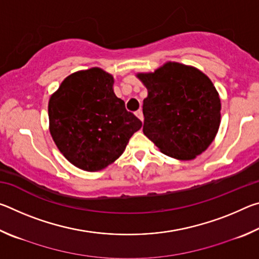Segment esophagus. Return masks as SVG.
Here are the masks:
<instances>
[{
    "instance_id": "1",
    "label": "esophagus",
    "mask_w": 259,
    "mask_h": 259,
    "mask_svg": "<svg viewBox=\"0 0 259 259\" xmlns=\"http://www.w3.org/2000/svg\"><path fill=\"white\" fill-rule=\"evenodd\" d=\"M135 114H136V116H137L140 121H143V120H144V116H143V112H142V109H139V111H137V112H136Z\"/></svg>"
}]
</instances>
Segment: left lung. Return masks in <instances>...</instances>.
Here are the masks:
<instances>
[{"label": "left lung", "instance_id": "8db88e82", "mask_svg": "<svg viewBox=\"0 0 259 259\" xmlns=\"http://www.w3.org/2000/svg\"><path fill=\"white\" fill-rule=\"evenodd\" d=\"M136 76L148 93L144 135L177 160H193L207 150L221 124V99L211 80L198 68L172 61Z\"/></svg>", "mask_w": 259, "mask_h": 259}]
</instances>
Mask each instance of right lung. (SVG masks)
<instances>
[{"mask_svg":"<svg viewBox=\"0 0 259 259\" xmlns=\"http://www.w3.org/2000/svg\"><path fill=\"white\" fill-rule=\"evenodd\" d=\"M114 78L93 67L68 75L49 100V129L63 155L77 168L98 171L119 159L142 121L113 90Z\"/></svg>","mask_w":259,"mask_h":259,"instance_id":"right-lung-1","label":"right lung"}]
</instances>
